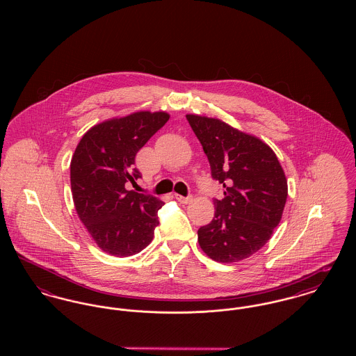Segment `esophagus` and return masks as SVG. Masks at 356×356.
Listing matches in <instances>:
<instances>
[{
	"label": "esophagus",
	"instance_id": "1",
	"mask_svg": "<svg viewBox=\"0 0 356 356\" xmlns=\"http://www.w3.org/2000/svg\"><path fill=\"white\" fill-rule=\"evenodd\" d=\"M175 199L179 202V203L181 204H188L189 202H192V197L191 196H188V197H186V196H181V195H175Z\"/></svg>",
	"mask_w": 356,
	"mask_h": 356
}]
</instances>
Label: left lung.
Returning <instances> with one entry per match:
<instances>
[{
  "label": "left lung",
  "instance_id": "8db88e82",
  "mask_svg": "<svg viewBox=\"0 0 356 356\" xmlns=\"http://www.w3.org/2000/svg\"><path fill=\"white\" fill-rule=\"evenodd\" d=\"M203 145L211 173L225 188L215 216L199 228V245L218 263H235L271 238L287 202L284 170L271 147L219 119L186 115Z\"/></svg>",
  "mask_w": 356,
  "mask_h": 356
}]
</instances>
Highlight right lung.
I'll return each mask as SVG.
<instances>
[{
    "label": "right lung",
    "mask_w": 356,
    "mask_h": 356,
    "mask_svg": "<svg viewBox=\"0 0 356 356\" xmlns=\"http://www.w3.org/2000/svg\"><path fill=\"white\" fill-rule=\"evenodd\" d=\"M167 112L140 111L105 120L85 134L70 161V186L80 220L104 252L127 257L152 241L164 205L149 195L128 191L140 172L136 153L167 121Z\"/></svg>",
    "instance_id": "1"
}]
</instances>
